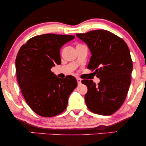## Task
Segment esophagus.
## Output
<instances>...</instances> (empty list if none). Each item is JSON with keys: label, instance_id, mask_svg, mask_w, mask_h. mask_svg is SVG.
Wrapping results in <instances>:
<instances>
[{"label": "esophagus", "instance_id": "34e87169", "mask_svg": "<svg viewBox=\"0 0 146 146\" xmlns=\"http://www.w3.org/2000/svg\"><path fill=\"white\" fill-rule=\"evenodd\" d=\"M77 81H78V83L79 84H81V81H82V80L80 78H77Z\"/></svg>", "mask_w": 146, "mask_h": 146}]
</instances>
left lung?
<instances>
[{
	"label": "left lung",
	"mask_w": 146,
	"mask_h": 146,
	"mask_svg": "<svg viewBox=\"0 0 146 146\" xmlns=\"http://www.w3.org/2000/svg\"><path fill=\"white\" fill-rule=\"evenodd\" d=\"M88 44L92 56L87 68L95 71L100 83L83 80L88 91L85 102L93 113L110 115L124 102L131 82L132 61L125 41L106 30L99 29L76 33Z\"/></svg>",
	"instance_id": "obj_1"
}]
</instances>
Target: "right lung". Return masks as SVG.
I'll return each mask as SVG.
<instances>
[{"label":"right lung","instance_id":"add662e5","mask_svg":"<svg viewBox=\"0 0 146 146\" xmlns=\"http://www.w3.org/2000/svg\"><path fill=\"white\" fill-rule=\"evenodd\" d=\"M74 36L47 33L28 40L16 58V76L22 94L33 111L51 117L64 111L70 94L78 82L74 77L64 79L51 71L60 64V49Z\"/></svg>","mask_w":146,"mask_h":146}]
</instances>
